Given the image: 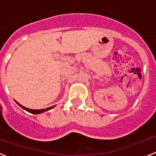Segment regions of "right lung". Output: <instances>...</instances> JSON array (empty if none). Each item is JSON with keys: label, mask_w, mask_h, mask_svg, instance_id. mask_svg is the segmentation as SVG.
<instances>
[{"label": "right lung", "mask_w": 156, "mask_h": 156, "mask_svg": "<svg viewBox=\"0 0 156 156\" xmlns=\"http://www.w3.org/2000/svg\"><path fill=\"white\" fill-rule=\"evenodd\" d=\"M16 103H17L18 105H19L20 107H21L22 108H23V109H25L26 111L29 112H30V113L32 114H40V113H42V112H46V111H48V110L51 109V108H53L54 107L55 105L54 106H51V107H49V108H44V109H30V108H26V107H24L23 105H22L19 104V102H17V101H16Z\"/></svg>", "instance_id": "add662e5"}]
</instances>
